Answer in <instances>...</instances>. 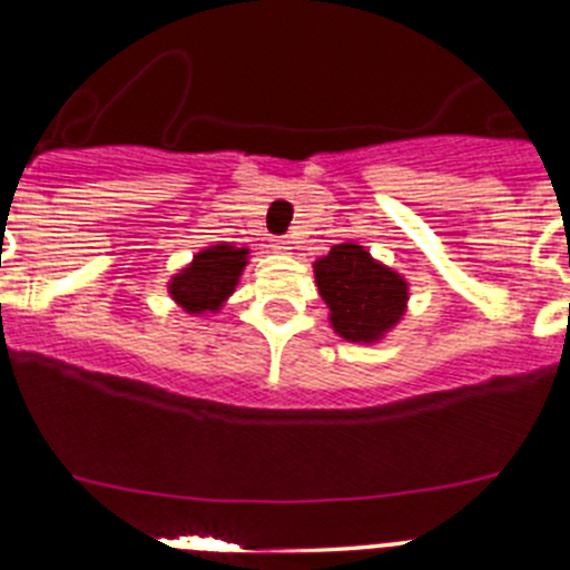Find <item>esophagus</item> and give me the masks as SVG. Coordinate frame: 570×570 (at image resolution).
Listing matches in <instances>:
<instances>
[{
	"instance_id": "obj_1",
	"label": "esophagus",
	"mask_w": 570,
	"mask_h": 570,
	"mask_svg": "<svg viewBox=\"0 0 570 570\" xmlns=\"http://www.w3.org/2000/svg\"><path fill=\"white\" fill-rule=\"evenodd\" d=\"M273 250L289 253V250H292V239H289V237H275V239H273Z\"/></svg>"
}]
</instances>
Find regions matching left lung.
<instances>
[{
	"mask_svg": "<svg viewBox=\"0 0 570 570\" xmlns=\"http://www.w3.org/2000/svg\"><path fill=\"white\" fill-rule=\"evenodd\" d=\"M314 278L331 327L347 342H381L407 308V281L350 239L314 262Z\"/></svg>",
	"mask_w": 570,
	"mask_h": 570,
	"instance_id": "8db88e82",
	"label": "left lung"
}]
</instances>
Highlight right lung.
Wrapping results in <instances>:
<instances>
[{
  "label": "right lung",
  "mask_w": 570,
  "mask_h": 570,
  "mask_svg": "<svg viewBox=\"0 0 570 570\" xmlns=\"http://www.w3.org/2000/svg\"><path fill=\"white\" fill-rule=\"evenodd\" d=\"M248 248H237L234 243H217L198 250L193 262L170 278V297L195 317L217 314L237 289L239 275L248 267Z\"/></svg>",
  "instance_id": "right-lung-1"
}]
</instances>
